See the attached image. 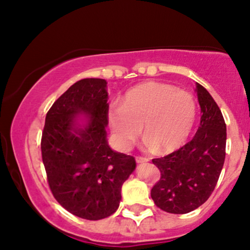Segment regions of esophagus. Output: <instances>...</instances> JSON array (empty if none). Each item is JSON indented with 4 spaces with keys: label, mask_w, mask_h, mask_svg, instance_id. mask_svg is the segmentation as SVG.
Segmentation results:
<instances>
[{
    "label": "esophagus",
    "mask_w": 250,
    "mask_h": 250,
    "mask_svg": "<svg viewBox=\"0 0 250 250\" xmlns=\"http://www.w3.org/2000/svg\"><path fill=\"white\" fill-rule=\"evenodd\" d=\"M135 159H136V163H147L148 162V158H146V157H142V156H136L135 157Z\"/></svg>",
    "instance_id": "esophagus-1"
}]
</instances>
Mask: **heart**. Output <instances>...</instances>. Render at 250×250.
<instances>
[{
  "instance_id": "heart-1",
  "label": "heart",
  "mask_w": 250,
  "mask_h": 250,
  "mask_svg": "<svg viewBox=\"0 0 250 250\" xmlns=\"http://www.w3.org/2000/svg\"><path fill=\"white\" fill-rule=\"evenodd\" d=\"M197 107L194 97L169 84L146 82L127 92L122 105L109 110L108 119L115 142L128 150L141 134L145 147L168 153L187 141L194 128Z\"/></svg>"
}]
</instances>
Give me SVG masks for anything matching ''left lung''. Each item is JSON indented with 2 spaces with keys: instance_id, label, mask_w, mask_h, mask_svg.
I'll return each mask as SVG.
<instances>
[{
  "instance_id": "8db88e82",
  "label": "left lung",
  "mask_w": 250,
  "mask_h": 250,
  "mask_svg": "<svg viewBox=\"0 0 250 250\" xmlns=\"http://www.w3.org/2000/svg\"><path fill=\"white\" fill-rule=\"evenodd\" d=\"M196 92L202 113L196 135L179 150L152 159L160 170V179L151 189V197L168 213H188L207 202L225 162V120L201 84L196 83Z\"/></svg>"
}]
</instances>
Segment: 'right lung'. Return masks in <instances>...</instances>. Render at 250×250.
Instances as JSON below:
<instances>
[{"label": "right lung", "mask_w": 250, "mask_h": 250, "mask_svg": "<svg viewBox=\"0 0 250 250\" xmlns=\"http://www.w3.org/2000/svg\"><path fill=\"white\" fill-rule=\"evenodd\" d=\"M106 85L100 78L71 85L47 112L41 137L53 196L69 212L87 220L104 219L118 210L123 182L136 167L134 157L115 152L107 143ZM80 114L90 119L85 128L74 127Z\"/></svg>", "instance_id": "right-lung-1"}]
</instances>
